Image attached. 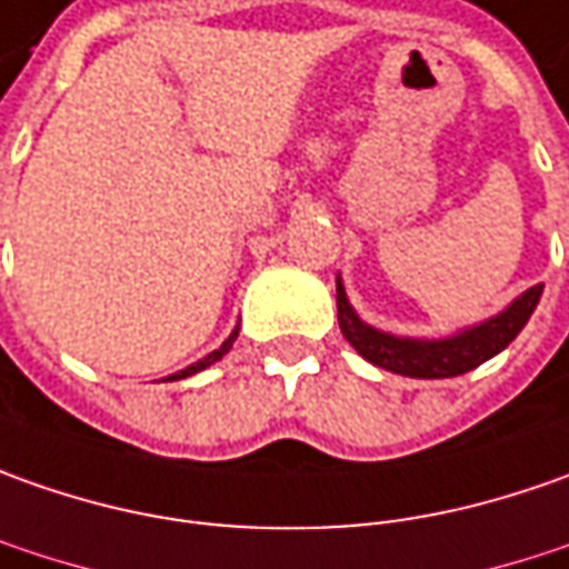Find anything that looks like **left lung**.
I'll return each instance as SVG.
<instances>
[{"mask_svg":"<svg viewBox=\"0 0 569 569\" xmlns=\"http://www.w3.org/2000/svg\"><path fill=\"white\" fill-rule=\"evenodd\" d=\"M539 299L541 283L526 289L507 311H500L498 318L479 323L466 333L447 337V340H400V337L381 333V330L359 321L356 311L346 302L343 283L337 280V321H340V330L352 343V349L371 365L387 368V371L402 375V378L435 381V378L466 375V371L479 368L481 362H488L491 356H498L500 349H507L519 330L526 327Z\"/></svg>","mask_w":569,"mask_h":569,"instance_id":"1","label":"left lung"}]
</instances>
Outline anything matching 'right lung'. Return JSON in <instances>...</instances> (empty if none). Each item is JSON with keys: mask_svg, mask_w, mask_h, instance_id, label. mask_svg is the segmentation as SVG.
<instances>
[{"mask_svg": "<svg viewBox=\"0 0 569 569\" xmlns=\"http://www.w3.org/2000/svg\"><path fill=\"white\" fill-rule=\"evenodd\" d=\"M236 337H239V330H232V333H229V340H226V343L220 346V349H213V352H210V356H204V359H201V362L188 365L186 371H179V375H172V381H179V378H188V375H198V371H201V368H207V365H213V362H217V359H223L226 352H229V349H232V343H236Z\"/></svg>", "mask_w": 569, "mask_h": 569, "instance_id": "1", "label": "right lung"}]
</instances>
